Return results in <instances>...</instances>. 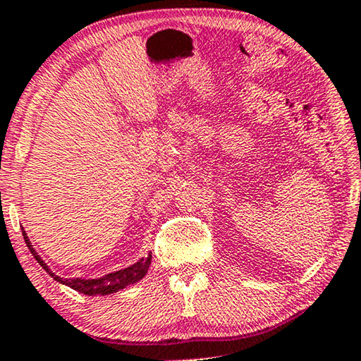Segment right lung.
Returning <instances> with one entry per match:
<instances>
[{"label": "right lung", "mask_w": 361, "mask_h": 361, "mask_svg": "<svg viewBox=\"0 0 361 361\" xmlns=\"http://www.w3.org/2000/svg\"><path fill=\"white\" fill-rule=\"evenodd\" d=\"M23 235H24V240H26L29 250L34 255L35 260L39 262V265L42 267L44 270L47 271L55 281L67 284V286L75 289V291L88 294V296H96V294L106 296V294H113L116 291H119V289H124L126 286H129V284L137 283L147 275V270H149L150 262H152V255H149L147 258H140L139 262L134 263V265H130L129 268H124V270L109 273V275H106L103 278H98V280H81V278H75V280H67V278H65V280H63V278L57 276L55 273L49 270L47 263H44L42 258L37 255V252H35L32 245H30L29 237L26 235V232H24V231H23Z\"/></svg>", "instance_id": "obj_1"}]
</instances>
